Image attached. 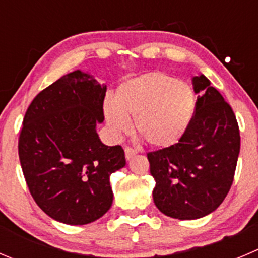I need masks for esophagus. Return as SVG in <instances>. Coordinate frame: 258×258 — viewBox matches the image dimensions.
<instances>
[{
  "instance_id": "obj_1",
  "label": "esophagus",
  "mask_w": 258,
  "mask_h": 258,
  "mask_svg": "<svg viewBox=\"0 0 258 258\" xmlns=\"http://www.w3.org/2000/svg\"><path fill=\"white\" fill-rule=\"evenodd\" d=\"M135 155H136V150H135L134 147L131 146L124 147V156H126L127 160H130L132 156H135Z\"/></svg>"
}]
</instances>
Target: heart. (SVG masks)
<instances>
[{
	"instance_id": "heart-1",
	"label": "heart",
	"mask_w": 258,
	"mask_h": 258,
	"mask_svg": "<svg viewBox=\"0 0 258 258\" xmlns=\"http://www.w3.org/2000/svg\"><path fill=\"white\" fill-rule=\"evenodd\" d=\"M196 108V97L187 84L162 72H152L127 81L114 101L106 99L103 111L114 136L131 130L155 147L175 145L187 130Z\"/></svg>"
}]
</instances>
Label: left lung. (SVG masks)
Returning <instances> with one entry per match:
<instances>
[{
	"label": "left lung",
	"instance_id": "8db88e82",
	"mask_svg": "<svg viewBox=\"0 0 258 258\" xmlns=\"http://www.w3.org/2000/svg\"><path fill=\"white\" fill-rule=\"evenodd\" d=\"M196 102L184 136L147 152L156 185L155 206L171 218L190 221L216 211L234 179L241 136L236 114L204 76L192 79Z\"/></svg>",
	"mask_w": 258,
	"mask_h": 258
}]
</instances>
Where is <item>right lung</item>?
Returning <instances> with one entry per match:
<instances>
[{"mask_svg": "<svg viewBox=\"0 0 258 258\" xmlns=\"http://www.w3.org/2000/svg\"><path fill=\"white\" fill-rule=\"evenodd\" d=\"M106 89L76 71L42 89L22 121L19 157L27 187L61 223L83 226L104 216L113 202L109 176L126 164L122 146H106L96 132Z\"/></svg>", "mask_w": 258, "mask_h": 258, "instance_id": "1", "label": "right lung"}]
</instances>
